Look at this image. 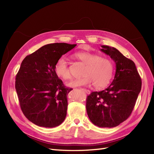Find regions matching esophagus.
<instances>
[{"label": "esophagus", "mask_w": 154, "mask_h": 154, "mask_svg": "<svg viewBox=\"0 0 154 154\" xmlns=\"http://www.w3.org/2000/svg\"><path fill=\"white\" fill-rule=\"evenodd\" d=\"M83 90L84 92H85L88 94H89L91 93V91L89 90H87V89H83Z\"/></svg>", "instance_id": "esophagus-1"}]
</instances>
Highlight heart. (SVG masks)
I'll use <instances>...</instances> for the list:
<instances>
[{"mask_svg":"<svg viewBox=\"0 0 154 154\" xmlns=\"http://www.w3.org/2000/svg\"><path fill=\"white\" fill-rule=\"evenodd\" d=\"M74 56L85 64L86 67L82 73L83 77L70 81L67 83L68 86L89 87L94 83L97 89H102L109 84L114 71L112 60L89 51L76 52ZM54 72L57 77L64 80L71 79L70 69L65 57L62 56L57 60L54 66Z\"/></svg>","mask_w":154,"mask_h":154,"instance_id":"b5f03b06","label":"heart"}]
</instances>
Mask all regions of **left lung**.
Wrapping results in <instances>:
<instances>
[{
	"label": "left lung",
	"mask_w": 154,
	"mask_h": 154,
	"mask_svg": "<svg viewBox=\"0 0 154 154\" xmlns=\"http://www.w3.org/2000/svg\"><path fill=\"white\" fill-rule=\"evenodd\" d=\"M101 47L100 50L115 62V76L106 89L87 96L86 109L94 125L113 128L130 116L141 91L142 80L133 61L113 47Z\"/></svg>",
	"instance_id": "8db88e82"
}]
</instances>
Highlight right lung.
<instances>
[{"label":"right lung","mask_w":154,"mask_h":154,"mask_svg":"<svg viewBox=\"0 0 154 154\" xmlns=\"http://www.w3.org/2000/svg\"><path fill=\"white\" fill-rule=\"evenodd\" d=\"M76 45H45L22 61L15 88L23 114L35 125L56 127L66 117L67 94L73 89L65 87L55 75L54 66L59 58Z\"/></svg>","instance_id":"add662e5"}]
</instances>
